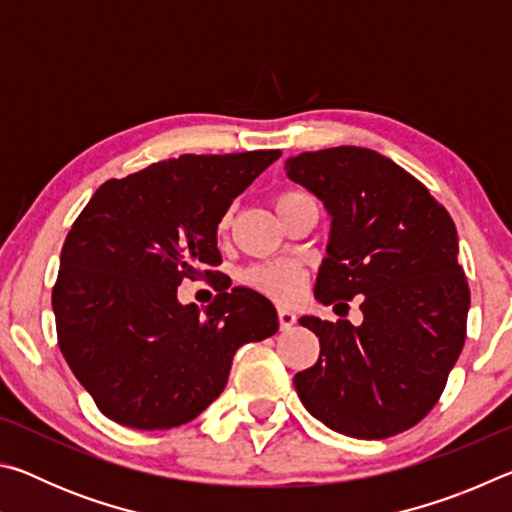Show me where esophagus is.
Instances as JSON below:
<instances>
[{"label":"esophagus","mask_w":512,"mask_h":512,"mask_svg":"<svg viewBox=\"0 0 512 512\" xmlns=\"http://www.w3.org/2000/svg\"><path fill=\"white\" fill-rule=\"evenodd\" d=\"M277 320H280L282 329H291L296 325V311L289 307H277Z\"/></svg>","instance_id":"34e87169"}]
</instances>
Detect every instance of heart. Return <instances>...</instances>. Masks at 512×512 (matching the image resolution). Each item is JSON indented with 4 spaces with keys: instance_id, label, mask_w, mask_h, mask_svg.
Returning <instances> with one entry per match:
<instances>
[{
    "instance_id": "heart-1",
    "label": "heart",
    "mask_w": 512,
    "mask_h": 512,
    "mask_svg": "<svg viewBox=\"0 0 512 512\" xmlns=\"http://www.w3.org/2000/svg\"><path fill=\"white\" fill-rule=\"evenodd\" d=\"M302 194L296 192H287L282 196H277L275 207L280 210L282 205H287L293 198H298ZM228 221H223V225ZM302 280H305V273L296 262H289V259H277V262H264L257 264L253 268H248L244 273V282L250 284V287L266 293L275 300H291L296 298L300 289H302Z\"/></svg>"
}]
</instances>
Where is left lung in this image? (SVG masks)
Wrapping results in <instances>:
<instances>
[{
  "label": "left lung",
  "mask_w": 512,
  "mask_h": 512,
  "mask_svg": "<svg viewBox=\"0 0 512 512\" xmlns=\"http://www.w3.org/2000/svg\"><path fill=\"white\" fill-rule=\"evenodd\" d=\"M284 169L332 216L316 300L363 296L361 325L300 318L320 354L293 384L329 429L395 436L433 409L463 350L470 289L456 225L427 187L377 151H309Z\"/></svg>",
  "instance_id": "1"
}]
</instances>
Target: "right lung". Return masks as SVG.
Masks as SVG:
<instances>
[{"label":"right lung","mask_w":512,"mask_h":512,"mask_svg":"<svg viewBox=\"0 0 512 512\" xmlns=\"http://www.w3.org/2000/svg\"><path fill=\"white\" fill-rule=\"evenodd\" d=\"M280 155L162 160L103 183L74 221L51 307L60 352L106 418L144 431L194 420L223 393L241 345L277 332L262 293L225 287L198 309L178 287L219 275L221 219Z\"/></svg>","instance_id":"1"}]
</instances>
